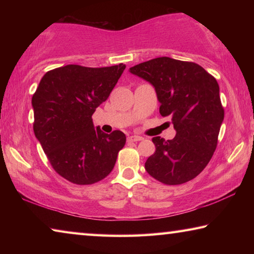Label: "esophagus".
Wrapping results in <instances>:
<instances>
[{
	"instance_id": "esophagus-1",
	"label": "esophagus",
	"mask_w": 254,
	"mask_h": 254,
	"mask_svg": "<svg viewBox=\"0 0 254 254\" xmlns=\"http://www.w3.org/2000/svg\"><path fill=\"white\" fill-rule=\"evenodd\" d=\"M143 137L142 136H139V135H131L127 137L128 141H132V142H137V141H141Z\"/></svg>"
}]
</instances>
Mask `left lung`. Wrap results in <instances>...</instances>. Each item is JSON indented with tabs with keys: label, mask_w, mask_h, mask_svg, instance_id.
<instances>
[{
	"label": "left lung",
	"mask_w": 254,
	"mask_h": 254,
	"mask_svg": "<svg viewBox=\"0 0 254 254\" xmlns=\"http://www.w3.org/2000/svg\"><path fill=\"white\" fill-rule=\"evenodd\" d=\"M156 89L159 112L170 117L173 140L152 137L156 152L145 161L147 173L165 185H180L198 176L212 159L223 120L220 87L198 64L159 57L130 68Z\"/></svg>",
	"instance_id": "8db88e82"
}]
</instances>
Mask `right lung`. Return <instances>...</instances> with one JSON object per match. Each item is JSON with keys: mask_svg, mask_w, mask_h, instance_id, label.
<instances>
[{"mask_svg": "<svg viewBox=\"0 0 254 254\" xmlns=\"http://www.w3.org/2000/svg\"><path fill=\"white\" fill-rule=\"evenodd\" d=\"M126 65H67L47 71L32 96L33 131L56 173L76 185H92L114 168L126 144L123 132L94 127L92 115L107 100Z\"/></svg>", "mask_w": 254, "mask_h": 254, "instance_id": "obj_1", "label": "right lung"}]
</instances>
